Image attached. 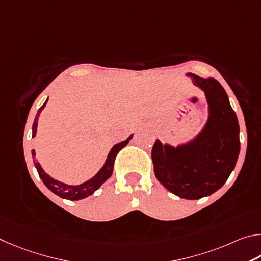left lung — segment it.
Wrapping results in <instances>:
<instances>
[{
    "mask_svg": "<svg viewBox=\"0 0 261 261\" xmlns=\"http://www.w3.org/2000/svg\"><path fill=\"white\" fill-rule=\"evenodd\" d=\"M187 75L206 96V125L194 140L177 147L156 140L151 157L154 175L168 191L185 199H199L220 189L235 168L240 154V126L218 80L194 73Z\"/></svg>",
    "mask_w": 261,
    "mask_h": 261,
    "instance_id": "left-lung-1",
    "label": "left lung"
}]
</instances>
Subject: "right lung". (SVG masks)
<instances>
[{
  "instance_id": "right-lung-1",
  "label": "right lung",
  "mask_w": 261,
  "mask_h": 261,
  "mask_svg": "<svg viewBox=\"0 0 261 261\" xmlns=\"http://www.w3.org/2000/svg\"><path fill=\"white\" fill-rule=\"evenodd\" d=\"M48 99L45 100V103L39 109L38 113H36L34 122H33V127H32V138H34L36 134V128H38V120H39V116L42 110L44 109L45 104H47ZM133 138V134H132L129 138L127 140L122 141V142L118 143L116 145H113V148L111 149V151L109 152L107 161H105V164L103 167L97 172L94 177H91L90 180L84 182V184L77 185V186H70L66 184H63V182H59L57 180L53 179L51 176H49L47 173L43 171V168L41 167L40 163L36 161V154H35V150H32V156H33V162L34 165L36 167V171L39 173L40 179L42 180L43 184L49 190H51L55 195L59 196L64 199H68V200H79V199H84L88 196L93 195L96 190H97L100 186H102L105 181H107L110 176L112 175L113 172V164H114V159H116L118 152L120 151L122 148H125L126 145L129 142V140Z\"/></svg>"
}]
</instances>
